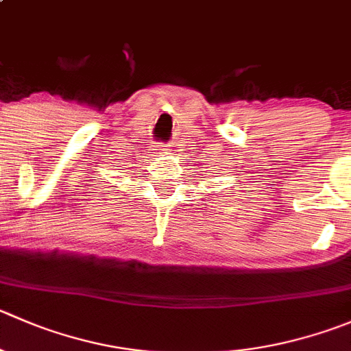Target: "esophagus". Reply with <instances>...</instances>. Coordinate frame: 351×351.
<instances>
[{"label": "esophagus", "mask_w": 351, "mask_h": 351, "mask_svg": "<svg viewBox=\"0 0 351 351\" xmlns=\"http://www.w3.org/2000/svg\"><path fill=\"white\" fill-rule=\"evenodd\" d=\"M165 145H154V154H165Z\"/></svg>", "instance_id": "obj_1"}]
</instances>
